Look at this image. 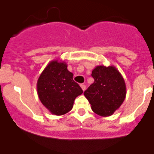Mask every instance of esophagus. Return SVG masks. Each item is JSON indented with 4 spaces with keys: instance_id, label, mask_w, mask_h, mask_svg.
I'll list each match as a JSON object with an SVG mask.
<instances>
[{
    "instance_id": "34e87169",
    "label": "esophagus",
    "mask_w": 154,
    "mask_h": 154,
    "mask_svg": "<svg viewBox=\"0 0 154 154\" xmlns=\"http://www.w3.org/2000/svg\"><path fill=\"white\" fill-rule=\"evenodd\" d=\"M80 87H81V89L83 90V91H84L86 90V86L84 84H80Z\"/></svg>"
}]
</instances>
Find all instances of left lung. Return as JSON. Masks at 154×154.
<instances>
[{
	"mask_svg": "<svg viewBox=\"0 0 154 154\" xmlns=\"http://www.w3.org/2000/svg\"><path fill=\"white\" fill-rule=\"evenodd\" d=\"M94 82L84 91L93 111L101 117L111 116L126 97L124 77L114 66H97L91 74Z\"/></svg>",
	"mask_w": 154,
	"mask_h": 154,
	"instance_id": "left-lung-1",
	"label": "left lung"
}]
</instances>
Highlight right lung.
Instances as JSON below:
<instances>
[{"mask_svg": "<svg viewBox=\"0 0 154 154\" xmlns=\"http://www.w3.org/2000/svg\"><path fill=\"white\" fill-rule=\"evenodd\" d=\"M74 74L67 70L63 60L50 62L37 80V94L42 104L52 114L60 116L73 108L74 101L83 91L73 80Z\"/></svg>", "mask_w": 154, "mask_h": 154, "instance_id": "right-lung-1", "label": "right lung"}]
</instances>
